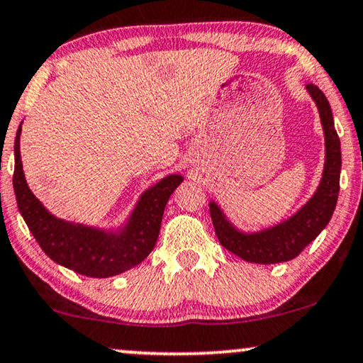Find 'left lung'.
<instances>
[{
	"label": "left lung",
	"instance_id": "obj_1",
	"mask_svg": "<svg viewBox=\"0 0 363 363\" xmlns=\"http://www.w3.org/2000/svg\"><path fill=\"white\" fill-rule=\"evenodd\" d=\"M306 92L318 107L325 136L323 173L308 202L284 220L259 230L239 229L216 200H210L208 203L213 229L220 244L247 262L277 264L294 259L328 225L337 207L342 151H340V138L335 129L332 107L325 94L313 84H308Z\"/></svg>",
	"mask_w": 363,
	"mask_h": 363
}]
</instances>
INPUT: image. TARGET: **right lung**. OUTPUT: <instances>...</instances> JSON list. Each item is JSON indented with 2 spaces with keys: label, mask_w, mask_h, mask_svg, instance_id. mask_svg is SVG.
<instances>
[{
  "label": "right lung",
  "mask_w": 363,
  "mask_h": 363,
  "mask_svg": "<svg viewBox=\"0 0 363 363\" xmlns=\"http://www.w3.org/2000/svg\"><path fill=\"white\" fill-rule=\"evenodd\" d=\"M21 124L15 138L13 189L18 210L43 252L53 262L89 277L121 274L145 261L158 240L164 207L183 182L182 174H167L143 191L121 225L94 227L65 220L53 216L26 183L20 155Z\"/></svg>",
  "instance_id": "1"
}]
</instances>
